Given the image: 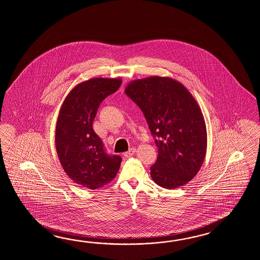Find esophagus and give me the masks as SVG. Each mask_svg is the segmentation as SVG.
<instances>
[{
  "label": "esophagus",
  "instance_id": "esophagus-1",
  "mask_svg": "<svg viewBox=\"0 0 260 260\" xmlns=\"http://www.w3.org/2000/svg\"><path fill=\"white\" fill-rule=\"evenodd\" d=\"M135 152H136V149H135V148H131L128 151L124 152V154L123 155H124V157H126V158H130V157H132L133 155L135 154Z\"/></svg>",
  "mask_w": 260,
  "mask_h": 260
}]
</instances>
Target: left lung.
I'll use <instances>...</instances> for the list:
<instances>
[{
    "instance_id": "1",
    "label": "left lung",
    "mask_w": 260,
    "mask_h": 260,
    "mask_svg": "<svg viewBox=\"0 0 260 260\" xmlns=\"http://www.w3.org/2000/svg\"><path fill=\"white\" fill-rule=\"evenodd\" d=\"M125 94L141 109L158 148L150 167L157 185L177 188L198 174L205 160L207 132L202 110L182 83L150 76L128 83Z\"/></svg>"
}]
</instances>
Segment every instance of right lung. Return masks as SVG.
I'll list each match as a JSON object with an SVG mask.
<instances>
[{"label": "right lung", "instance_id": "right-lung-1", "mask_svg": "<svg viewBox=\"0 0 260 260\" xmlns=\"http://www.w3.org/2000/svg\"><path fill=\"white\" fill-rule=\"evenodd\" d=\"M121 78H92L67 94L55 125V149L73 182L89 189L104 187L116 177L122 158L107 154L93 122L100 103L116 92Z\"/></svg>", "mask_w": 260, "mask_h": 260}]
</instances>
